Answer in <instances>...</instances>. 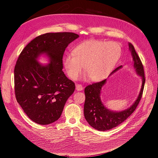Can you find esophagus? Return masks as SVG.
<instances>
[{
  "label": "esophagus",
  "mask_w": 158,
  "mask_h": 158,
  "mask_svg": "<svg viewBox=\"0 0 158 158\" xmlns=\"http://www.w3.org/2000/svg\"><path fill=\"white\" fill-rule=\"evenodd\" d=\"M83 89V87H82V86L81 85H76V90L77 91H81Z\"/></svg>",
  "instance_id": "esophagus-1"
}]
</instances>
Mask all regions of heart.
Returning a JSON list of instances; mask_svg holds the SVG:
<instances>
[{
	"instance_id": "obj_1",
	"label": "heart",
	"mask_w": 158,
	"mask_h": 158,
	"mask_svg": "<svg viewBox=\"0 0 158 158\" xmlns=\"http://www.w3.org/2000/svg\"><path fill=\"white\" fill-rule=\"evenodd\" d=\"M121 54V47L117 42L88 40L75 47L72 56H65L63 64L72 80L79 77L84 66L87 76L93 81H98L111 73Z\"/></svg>"
}]
</instances>
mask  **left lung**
I'll list each match as a JSON object with an SVG mask.
<instances>
[{"instance_id":"left-lung-1","label":"left lung","mask_w":158,"mask_h":158,"mask_svg":"<svg viewBox=\"0 0 158 158\" xmlns=\"http://www.w3.org/2000/svg\"><path fill=\"white\" fill-rule=\"evenodd\" d=\"M129 47L131 51L132 58H133L134 67L137 73L142 77V88H141L137 99L133 104L128 109L119 112L113 111L107 109L102 103L100 97L102 87L105 85L106 79L88 85L85 89V117L89 125L98 131H108L120 125L135 111L139 101L142 98L145 82L143 66L135 51L134 46L129 43ZM120 68H122V66L114 69L111 73Z\"/></svg>"}]
</instances>
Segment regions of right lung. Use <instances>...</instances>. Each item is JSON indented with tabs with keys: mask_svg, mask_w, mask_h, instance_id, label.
<instances>
[{
	"mask_svg": "<svg viewBox=\"0 0 158 158\" xmlns=\"http://www.w3.org/2000/svg\"><path fill=\"white\" fill-rule=\"evenodd\" d=\"M78 37L73 32L46 33L31 41L19 55L14 70L15 97L36 123L47 125L59 119L74 92V82L62 70L63 56L69 44ZM43 53L49 57L47 65L37 61Z\"/></svg>",
	"mask_w": 158,
	"mask_h": 158,
	"instance_id": "1",
	"label": "right lung"
}]
</instances>
